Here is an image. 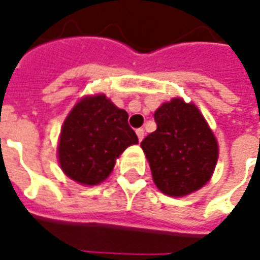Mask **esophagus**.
Masks as SVG:
<instances>
[{"instance_id":"1","label":"esophagus","mask_w":260,"mask_h":260,"mask_svg":"<svg viewBox=\"0 0 260 260\" xmlns=\"http://www.w3.org/2000/svg\"><path fill=\"white\" fill-rule=\"evenodd\" d=\"M136 135H138V139H139V142H142L143 141V138H145V129H143V128L136 129Z\"/></svg>"}]
</instances>
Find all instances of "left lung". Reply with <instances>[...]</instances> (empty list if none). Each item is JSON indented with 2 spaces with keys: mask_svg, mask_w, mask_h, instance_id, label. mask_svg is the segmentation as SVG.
I'll use <instances>...</instances> for the list:
<instances>
[{
  "mask_svg": "<svg viewBox=\"0 0 260 260\" xmlns=\"http://www.w3.org/2000/svg\"><path fill=\"white\" fill-rule=\"evenodd\" d=\"M157 129L142 141L153 181L169 196H185L210 180L218 145L195 104L173 99L156 110Z\"/></svg>",
  "mask_w": 260,
  "mask_h": 260,
  "instance_id": "obj_1",
  "label": "left lung"
}]
</instances>
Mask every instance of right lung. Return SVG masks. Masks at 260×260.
<instances>
[{
	"instance_id": "right-lung-1",
	"label": "right lung",
	"mask_w": 260,
	"mask_h": 260,
	"mask_svg": "<svg viewBox=\"0 0 260 260\" xmlns=\"http://www.w3.org/2000/svg\"><path fill=\"white\" fill-rule=\"evenodd\" d=\"M136 143L138 136L125 110L104 94L83 97L61 128L59 166L82 185H97L111 174L119 154Z\"/></svg>"
}]
</instances>
